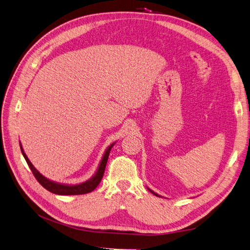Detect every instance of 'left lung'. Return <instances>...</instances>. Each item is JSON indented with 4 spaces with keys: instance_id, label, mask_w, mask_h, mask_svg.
I'll list each match as a JSON object with an SVG mask.
<instances>
[{
    "instance_id": "8db88e82",
    "label": "left lung",
    "mask_w": 250,
    "mask_h": 250,
    "mask_svg": "<svg viewBox=\"0 0 250 250\" xmlns=\"http://www.w3.org/2000/svg\"><path fill=\"white\" fill-rule=\"evenodd\" d=\"M147 188H148V190H149V191H150V192H151V193H152V194H153V195H155V196H157V197H162V196H161V195H158V194H157V193H155V192H154V191H152V190H151V188H148V187H147Z\"/></svg>"
}]
</instances>
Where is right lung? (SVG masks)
<instances>
[{
    "mask_svg": "<svg viewBox=\"0 0 250 250\" xmlns=\"http://www.w3.org/2000/svg\"><path fill=\"white\" fill-rule=\"evenodd\" d=\"M115 144H116V142L110 144V145L106 148V150H105V152L101 158L99 166H98V168H97L94 175L89 179H87L86 181H83V183L77 184V185L60 184V183H57V181H53L47 177H44L42 173H40L36 170V168L32 165V163L29 161V158L26 155L24 149H22V147H21V142H20V146H21V153H22V155H24L25 160L29 166V168L31 169L33 175L35 176L37 181H39V183L44 188H46V190H48L51 193L57 194V195H81V194H87V193H90L92 191H94L95 188L98 187V185L100 184V181L103 177L104 171H105V167H106V163L108 160V155L110 153V150Z\"/></svg>",
    "mask_w": 250,
    "mask_h": 250,
    "instance_id": "right-lung-1",
    "label": "right lung"
}]
</instances>
